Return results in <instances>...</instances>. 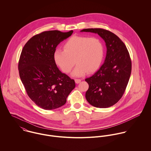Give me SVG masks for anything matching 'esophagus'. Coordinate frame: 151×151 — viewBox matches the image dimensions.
<instances>
[{
    "instance_id": "1",
    "label": "esophagus",
    "mask_w": 151,
    "mask_h": 151,
    "mask_svg": "<svg viewBox=\"0 0 151 151\" xmlns=\"http://www.w3.org/2000/svg\"><path fill=\"white\" fill-rule=\"evenodd\" d=\"M81 81V79H75V82H76V83H77V84L80 83Z\"/></svg>"
}]
</instances>
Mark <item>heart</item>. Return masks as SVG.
Returning a JSON list of instances; mask_svg holds the SVG:
<instances>
[{"instance_id": "obj_1", "label": "heart", "mask_w": 151, "mask_h": 151, "mask_svg": "<svg viewBox=\"0 0 151 151\" xmlns=\"http://www.w3.org/2000/svg\"><path fill=\"white\" fill-rule=\"evenodd\" d=\"M63 49L55 52V62L65 73H69L76 63L77 65L72 73L74 77L96 71L105 54L104 45L99 39L82 35L71 37L64 44Z\"/></svg>"}]
</instances>
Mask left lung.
Instances as JSON below:
<instances>
[{"mask_svg": "<svg viewBox=\"0 0 151 151\" xmlns=\"http://www.w3.org/2000/svg\"><path fill=\"white\" fill-rule=\"evenodd\" d=\"M82 32L98 34L107 47L105 62L91 77L86 79L89 88L87 101L99 108L110 107L123 96L129 81L131 60L124 42L114 33L103 28H87Z\"/></svg>", "mask_w": 151, "mask_h": 151, "instance_id": "8db88e82", "label": "left lung"}]
</instances>
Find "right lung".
Segmentation results:
<instances>
[{
	"mask_svg": "<svg viewBox=\"0 0 151 151\" xmlns=\"http://www.w3.org/2000/svg\"><path fill=\"white\" fill-rule=\"evenodd\" d=\"M73 32L43 31L29 39L22 48L18 65L22 83L29 98L45 110L64 105L76 86L74 80L62 73L54 60L57 46Z\"/></svg>",
	"mask_w": 151,
	"mask_h": 151,
	"instance_id": "add662e5",
	"label": "right lung"
}]
</instances>
